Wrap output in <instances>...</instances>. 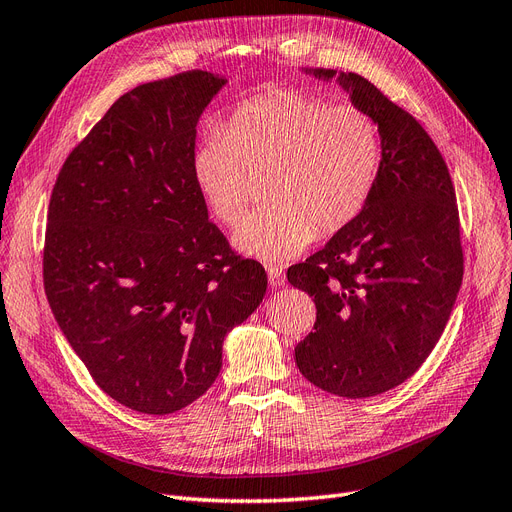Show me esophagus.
Here are the masks:
<instances>
[{"label":"esophagus","instance_id":"esophagus-1","mask_svg":"<svg viewBox=\"0 0 512 512\" xmlns=\"http://www.w3.org/2000/svg\"><path fill=\"white\" fill-rule=\"evenodd\" d=\"M266 270H268V280H270L272 287L285 285V272H282L280 266H276V263H268Z\"/></svg>","mask_w":512,"mask_h":512}]
</instances>
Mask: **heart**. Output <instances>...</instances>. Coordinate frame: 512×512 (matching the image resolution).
I'll return each instance as SVG.
<instances>
[{"label": "heart", "instance_id": "1", "mask_svg": "<svg viewBox=\"0 0 512 512\" xmlns=\"http://www.w3.org/2000/svg\"><path fill=\"white\" fill-rule=\"evenodd\" d=\"M380 164V132L363 107L280 88L238 105L225 128L204 139L194 179L208 211L234 227L257 177L270 175L272 200L246 217L234 242L253 257L278 261L304 253L316 232L337 234L361 215Z\"/></svg>", "mask_w": 512, "mask_h": 512}]
</instances>
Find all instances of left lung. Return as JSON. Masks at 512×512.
<instances>
[{"instance_id":"obj_1","label":"left lung","mask_w":512,"mask_h":512,"mask_svg":"<svg viewBox=\"0 0 512 512\" xmlns=\"http://www.w3.org/2000/svg\"><path fill=\"white\" fill-rule=\"evenodd\" d=\"M337 80L380 130V175L363 213L287 278L316 304L314 331L295 348L299 371L331 394L365 399L403 384L437 346L464 251L456 189L424 126L363 75Z\"/></svg>"}]
</instances>
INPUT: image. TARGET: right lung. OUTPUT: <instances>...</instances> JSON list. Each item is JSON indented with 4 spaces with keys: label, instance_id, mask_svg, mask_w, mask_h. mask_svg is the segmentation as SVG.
I'll return each mask as SVG.
<instances>
[{
    "label": "right lung",
    "instance_id": "add662e5",
    "mask_svg": "<svg viewBox=\"0 0 512 512\" xmlns=\"http://www.w3.org/2000/svg\"><path fill=\"white\" fill-rule=\"evenodd\" d=\"M225 84L208 71L147 82L71 149L52 187L44 289L67 342L113 401L175 413L217 380L227 331L268 289L208 221L196 124Z\"/></svg>",
    "mask_w": 512,
    "mask_h": 512
}]
</instances>
